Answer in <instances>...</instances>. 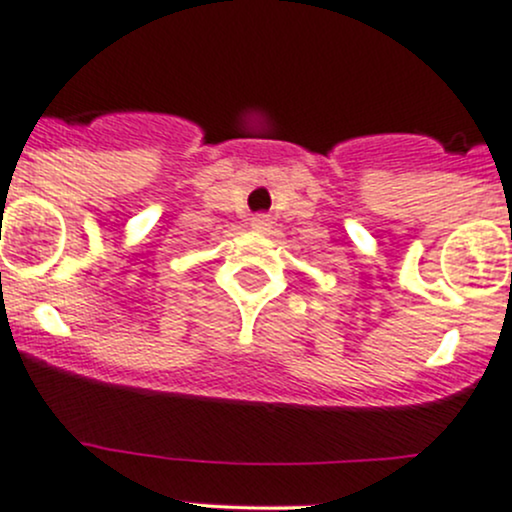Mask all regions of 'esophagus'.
Masks as SVG:
<instances>
[{
  "label": "esophagus",
  "instance_id": "obj_1",
  "mask_svg": "<svg viewBox=\"0 0 512 512\" xmlns=\"http://www.w3.org/2000/svg\"><path fill=\"white\" fill-rule=\"evenodd\" d=\"M250 225H252V230H257V233H267V230L272 228V220H270V215L260 213L250 220Z\"/></svg>",
  "mask_w": 512,
  "mask_h": 512
}]
</instances>
